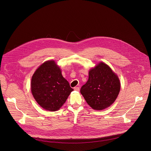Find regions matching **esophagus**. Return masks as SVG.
Wrapping results in <instances>:
<instances>
[{"label": "esophagus", "mask_w": 151, "mask_h": 151, "mask_svg": "<svg viewBox=\"0 0 151 151\" xmlns=\"http://www.w3.org/2000/svg\"><path fill=\"white\" fill-rule=\"evenodd\" d=\"M74 90H75V91H79L80 88H79V87L76 86V87H74Z\"/></svg>", "instance_id": "34e87169"}]
</instances>
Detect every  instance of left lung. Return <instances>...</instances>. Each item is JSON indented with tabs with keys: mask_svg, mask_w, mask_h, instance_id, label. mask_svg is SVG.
<instances>
[{
	"mask_svg": "<svg viewBox=\"0 0 151 151\" xmlns=\"http://www.w3.org/2000/svg\"><path fill=\"white\" fill-rule=\"evenodd\" d=\"M117 75L101 62L89 72V78L81 86L80 92L87 104L94 110H103L115 101L120 91Z\"/></svg>",
	"mask_w": 151,
	"mask_h": 151,
	"instance_id": "left-lung-1",
	"label": "left lung"
}]
</instances>
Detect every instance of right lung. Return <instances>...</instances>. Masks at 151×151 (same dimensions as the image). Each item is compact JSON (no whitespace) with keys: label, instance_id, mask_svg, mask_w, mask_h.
Here are the masks:
<instances>
[{"label":"right lung","instance_id":"1","mask_svg":"<svg viewBox=\"0 0 151 151\" xmlns=\"http://www.w3.org/2000/svg\"><path fill=\"white\" fill-rule=\"evenodd\" d=\"M31 91L42 108L54 111L61 108L73 89L63 77L55 62L49 60L41 65L33 74Z\"/></svg>","mask_w":151,"mask_h":151}]
</instances>
